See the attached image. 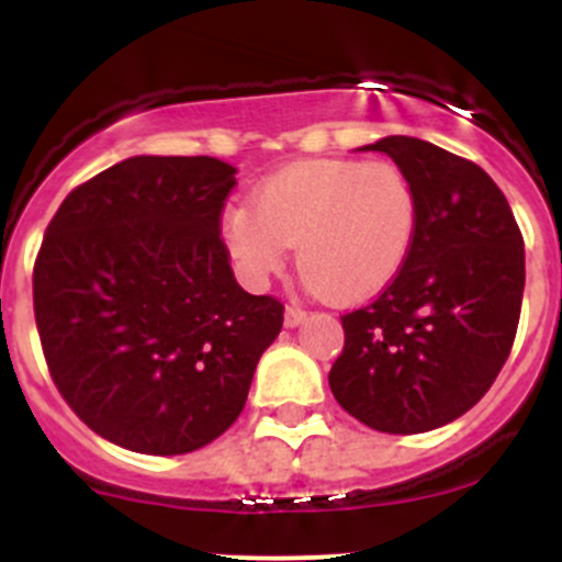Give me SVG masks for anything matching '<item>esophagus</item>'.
<instances>
[{
  "mask_svg": "<svg viewBox=\"0 0 562 562\" xmlns=\"http://www.w3.org/2000/svg\"><path fill=\"white\" fill-rule=\"evenodd\" d=\"M304 317H307V313H304V310H299V307H285V326H288V328L302 326Z\"/></svg>",
  "mask_w": 562,
  "mask_h": 562,
  "instance_id": "34e87169",
  "label": "esophagus"
}]
</instances>
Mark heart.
Listing matches in <instances>:
<instances>
[{
  "label": "heart",
  "mask_w": 562,
  "mask_h": 562,
  "mask_svg": "<svg viewBox=\"0 0 562 562\" xmlns=\"http://www.w3.org/2000/svg\"><path fill=\"white\" fill-rule=\"evenodd\" d=\"M416 187L394 162L299 160L266 176L252 209H225L220 236L247 285L260 288L296 247L307 285L331 304L383 293L411 258Z\"/></svg>",
  "instance_id": "b5f03b06"
}]
</instances>
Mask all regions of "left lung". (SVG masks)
<instances>
[{
  "mask_svg": "<svg viewBox=\"0 0 562 562\" xmlns=\"http://www.w3.org/2000/svg\"><path fill=\"white\" fill-rule=\"evenodd\" d=\"M389 155L416 187L418 231L405 269L367 307L342 315L334 400L389 435L438 429L495 383L517 337L525 241L501 187L475 162L407 135Z\"/></svg>",
  "mask_w": 562,
  "mask_h": 562,
  "instance_id": "obj_1",
  "label": "left lung"
}]
</instances>
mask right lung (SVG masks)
<instances>
[{"label": "right lung", "mask_w": 562, "mask_h": 562, "mask_svg": "<svg viewBox=\"0 0 562 562\" xmlns=\"http://www.w3.org/2000/svg\"><path fill=\"white\" fill-rule=\"evenodd\" d=\"M234 184L217 157L138 155L76 187L45 228L32 285L50 378L122 449L220 438L280 334L285 307L249 296L220 239Z\"/></svg>", "instance_id": "add662e5"}]
</instances>
